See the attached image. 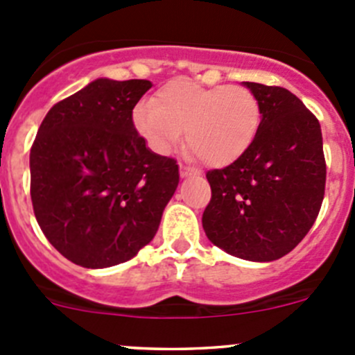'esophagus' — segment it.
<instances>
[{
	"instance_id": "1",
	"label": "esophagus",
	"mask_w": 355,
	"mask_h": 355,
	"mask_svg": "<svg viewBox=\"0 0 355 355\" xmlns=\"http://www.w3.org/2000/svg\"><path fill=\"white\" fill-rule=\"evenodd\" d=\"M198 173H199V171L194 170V168L185 166V164H180V177H182V178L192 177V175H198Z\"/></svg>"
}]
</instances>
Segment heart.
Returning <instances> with one entry per match:
<instances>
[{
	"label": "heart",
	"mask_w": 355,
	"mask_h": 355,
	"mask_svg": "<svg viewBox=\"0 0 355 355\" xmlns=\"http://www.w3.org/2000/svg\"><path fill=\"white\" fill-rule=\"evenodd\" d=\"M135 130L153 151H170L182 139L209 166H227L241 157L261 127V105L242 85L204 87L191 78H173L141 103L132 114Z\"/></svg>",
	"instance_id": "heart-1"
}]
</instances>
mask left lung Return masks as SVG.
I'll list each match as a JSON object with an SVG mask.
<instances>
[{
  "instance_id": "obj_1",
  "label": "left lung",
  "mask_w": 355,
  "mask_h": 355,
  "mask_svg": "<svg viewBox=\"0 0 355 355\" xmlns=\"http://www.w3.org/2000/svg\"><path fill=\"white\" fill-rule=\"evenodd\" d=\"M242 84L259 101L261 127L237 161L206 173L211 200L202 228L225 252L270 263L316 221L327 184L323 135L318 118L287 89Z\"/></svg>"
}]
</instances>
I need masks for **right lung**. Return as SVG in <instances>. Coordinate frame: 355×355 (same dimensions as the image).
<instances>
[{
    "label": "right lung",
    "instance_id": "right-lung-1",
    "mask_svg": "<svg viewBox=\"0 0 355 355\" xmlns=\"http://www.w3.org/2000/svg\"><path fill=\"white\" fill-rule=\"evenodd\" d=\"M149 80L96 78L48 111L31 149V198L42 234L84 268L132 259L155 239L178 164L146 146L132 111Z\"/></svg>",
    "mask_w": 355,
    "mask_h": 355
}]
</instances>
